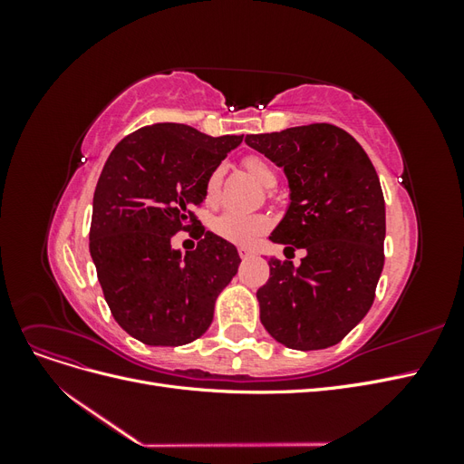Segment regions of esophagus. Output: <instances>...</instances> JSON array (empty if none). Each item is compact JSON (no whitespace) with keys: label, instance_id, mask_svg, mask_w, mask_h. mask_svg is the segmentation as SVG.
Here are the masks:
<instances>
[{"label":"esophagus","instance_id":"esophagus-1","mask_svg":"<svg viewBox=\"0 0 464 464\" xmlns=\"http://www.w3.org/2000/svg\"><path fill=\"white\" fill-rule=\"evenodd\" d=\"M237 254H240L242 259H247V257L254 256V251H251L249 247H240V249H237Z\"/></svg>","mask_w":464,"mask_h":464}]
</instances>
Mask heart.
<instances>
[{
    "mask_svg": "<svg viewBox=\"0 0 464 464\" xmlns=\"http://www.w3.org/2000/svg\"><path fill=\"white\" fill-rule=\"evenodd\" d=\"M244 170L254 178L257 184L265 189H273L278 181L275 166L257 154H251V157L244 159ZM220 179H222V168H215L213 172L208 174L205 181V199L213 203L220 189ZM269 218L263 215H247V213H236V210H228V213H222L215 222L213 230L217 236L224 237L232 244L237 246H249L256 240L259 234H263L269 228Z\"/></svg>",
    "mask_w": 464,
    "mask_h": 464,
    "instance_id": "heart-1",
    "label": "heart"
}]
</instances>
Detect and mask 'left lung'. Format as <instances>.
<instances>
[{
	"mask_svg": "<svg viewBox=\"0 0 464 464\" xmlns=\"http://www.w3.org/2000/svg\"><path fill=\"white\" fill-rule=\"evenodd\" d=\"M246 143L288 179L290 203L269 240L305 251L298 266L269 259V283L257 290L263 327L288 348H329L366 317L383 271L375 168L353 135L329 123L247 135Z\"/></svg>",
	"mask_w": 464,
	"mask_h": 464,
	"instance_id": "8db88e82",
	"label": "left lung"
}]
</instances>
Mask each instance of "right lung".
I'll return each mask as SVG.
<instances>
[{"instance_id":"obj_1","label":"right lung","mask_w":464,"mask_h":464,"mask_svg":"<svg viewBox=\"0 0 464 464\" xmlns=\"http://www.w3.org/2000/svg\"><path fill=\"white\" fill-rule=\"evenodd\" d=\"M242 139L152 123L110 152L94 189L89 247L110 312L133 339L188 344L213 321L242 261L237 249L203 227L193 251L181 254L170 240L189 222L198 227L191 208L205 201L208 174Z\"/></svg>"}]
</instances>
